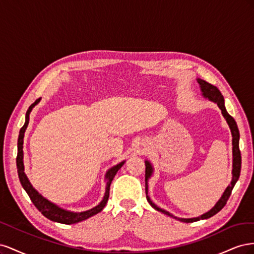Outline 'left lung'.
<instances>
[{"label":"left lung","instance_id":"left-lung-1","mask_svg":"<svg viewBox=\"0 0 254 254\" xmlns=\"http://www.w3.org/2000/svg\"><path fill=\"white\" fill-rule=\"evenodd\" d=\"M197 82L199 83V87H200V91H201V94L204 98H207L209 101L213 102L218 106V108L221 110V114L222 117L225 118V120L227 121L228 125L230 127V130H231V134H232V152H233V165H232V180L230 182L229 186L227 187V189L225 190L224 194L221 195L219 200L216 202L212 209L210 211H207L206 213L200 215V216L198 217H193V218H179V217H176L174 216L173 214H171L170 212H167L163 209H161L158 205H156L153 203L150 198L148 196V179L152 176L153 174V167L151 165V163L149 162L148 160H145V193H146V199H147V201L149 202V204L153 207V209L163 213L167 216H171L175 219H178L182 222H194V221H198L200 219H207L212 216H214L215 214H217L222 207H224L228 201V199L231 195V191L235 186V183L237 182L238 178H240V175H241V167H242V157H241V150H240V131H238V128L236 125V122L235 120L230 115L227 110H226V107H225V99L224 96L221 95L220 91L213 86V84L206 82L205 80H202L200 78H197Z\"/></svg>","mask_w":254,"mask_h":254}]
</instances>
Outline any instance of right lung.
<instances>
[{
    "instance_id": "right-lung-1",
    "label": "right lung",
    "mask_w": 254,
    "mask_h": 254,
    "mask_svg": "<svg viewBox=\"0 0 254 254\" xmlns=\"http://www.w3.org/2000/svg\"><path fill=\"white\" fill-rule=\"evenodd\" d=\"M40 101H41V98L37 99L34 104L29 106V108L25 115L24 125H23V127L20 129V134H19V139H18V156H17V168H18L19 179H20V182L22 184L23 189L25 190L27 195L29 196L30 200L33 201L35 206L44 215L45 217L49 218L52 221L60 222V224H64V225L77 224V222H79V221H82L84 219H88L92 216H94V215H96L97 213H99L104 209L107 201H108L110 186H111V182L114 178V176L117 175L118 171L123 165H124L126 161H122L121 163L112 166L111 168H109L108 171H107V173L105 175V179H106L107 183H106V191H105L104 198L101 202H99L96 206L92 207V209H90L88 211H83V212H72V211L64 210V209H63V207H60L57 204L48 200V199L44 198L39 193V191H38L32 186V183L29 182L27 176L24 172V161H23V157H24V155H23V139H24L25 130L28 126V123H29V114H30V112H32L34 107Z\"/></svg>"
}]
</instances>
